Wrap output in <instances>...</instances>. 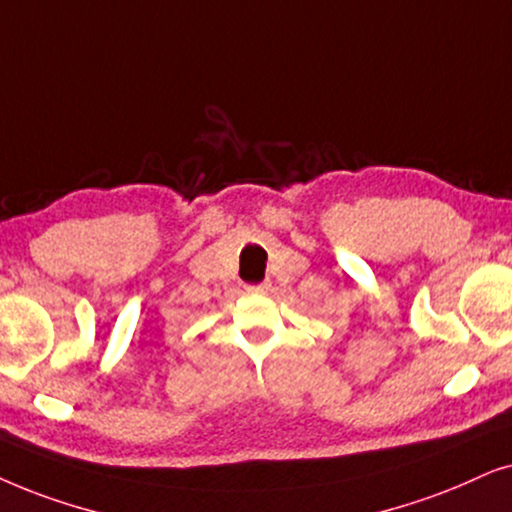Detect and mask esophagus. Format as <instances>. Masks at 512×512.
Listing matches in <instances>:
<instances>
[{
	"label": "esophagus",
	"instance_id": "1",
	"mask_svg": "<svg viewBox=\"0 0 512 512\" xmlns=\"http://www.w3.org/2000/svg\"><path fill=\"white\" fill-rule=\"evenodd\" d=\"M269 288H271L269 283H257V285H248V288H245V290H248L250 295H267Z\"/></svg>",
	"mask_w": 512,
	"mask_h": 512
}]
</instances>
